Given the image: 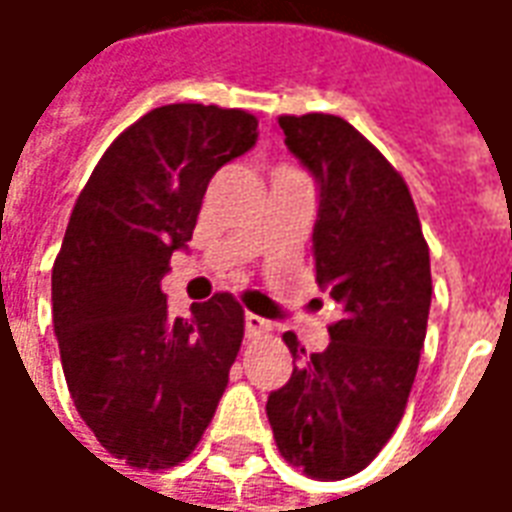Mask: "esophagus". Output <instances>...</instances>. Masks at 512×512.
I'll use <instances>...</instances> for the list:
<instances>
[{
	"mask_svg": "<svg viewBox=\"0 0 512 512\" xmlns=\"http://www.w3.org/2000/svg\"><path fill=\"white\" fill-rule=\"evenodd\" d=\"M246 337H260V334L271 332V323L263 321L260 315H252V312H246Z\"/></svg>",
	"mask_w": 512,
	"mask_h": 512,
	"instance_id": "34e87169",
	"label": "esophagus"
}]
</instances>
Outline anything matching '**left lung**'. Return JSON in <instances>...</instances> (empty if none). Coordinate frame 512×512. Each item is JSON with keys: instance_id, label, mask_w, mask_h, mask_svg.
I'll use <instances>...</instances> for the list:
<instances>
[{"instance_id": "left-lung-1", "label": "left lung", "mask_w": 512, "mask_h": 512, "mask_svg": "<svg viewBox=\"0 0 512 512\" xmlns=\"http://www.w3.org/2000/svg\"><path fill=\"white\" fill-rule=\"evenodd\" d=\"M285 145L318 180L315 279L340 307L332 343L266 403L282 458L343 480L376 458L406 411L430 312V252L406 180L343 117L282 115Z\"/></svg>"}]
</instances>
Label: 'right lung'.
Returning a JSON list of instances; mask_svg holds the SVG:
<instances>
[{
    "label": "right lung",
    "mask_w": 512,
    "mask_h": 512,
    "mask_svg": "<svg viewBox=\"0 0 512 512\" xmlns=\"http://www.w3.org/2000/svg\"><path fill=\"white\" fill-rule=\"evenodd\" d=\"M255 142L244 109L158 106L109 145L73 205L51 271L62 373L101 447L136 469L186 461L227 389L241 304L216 293L175 318L161 279L213 175Z\"/></svg>",
    "instance_id": "add662e5"
}]
</instances>
